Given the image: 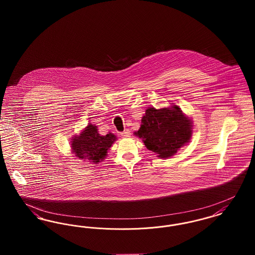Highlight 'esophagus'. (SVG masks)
I'll return each mask as SVG.
<instances>
[{
    "instance_id": "obj_1",
    "label": "esophagus",
    "mask_w": 255,
    "mask_h": 255,
    "mask_svg": "<svg viewBox=\"0 0 255 255\" xmlns=\"http://www.w3.org/2000/svg\"><path fill=\"white\" fill-rule=\"evenodd\" d=\"M122 136H123V137H129V136H131V133H130L129 130H125L124 132H122Z\"/></svg>"
}]
</instances>
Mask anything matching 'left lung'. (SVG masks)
I'll return each mask as SVG.
<instances>
[{"instance_id": "8db88e82", "label": "left lung", "mask_w": 255, "mask_h": 255, "mask_svg": "<svg viewBox=\"0 0 255 255\" xmlns=\"http://www.w3.org/2000/svg\"><path fill=\"white\" fill-rule=\"evenodd\" d=\"M170 104L160 109L147 108L138 131L133 133L160 158L174 156L190 141L193 133L192 120L178 105Z\"/></svg>"}]
</instances>
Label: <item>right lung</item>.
<instances>
[{"label":"right lung","mask_w":255,"mask_h":255,"mask_svg":"<svg viewBox=\"0 0 255 255\" xmlns=\"http://www.w3.org/2000/svg\"><path fill=\"white\" fill-rule=\"evenodd\" d=\"M118 139L114 133L101 135L97 126L89 123L78 134L71 139L72 152L76 158L88 160L93 164L103 161L113 143Z\"/></svg>","instance_id":"obj_1"}]
</instances>
